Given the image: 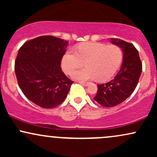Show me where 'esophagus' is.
Returning <instances> with one entry per match:
<instances>
[{"label": "esophagus", "instance_id": "esophagus-1", "mask_svg": "<svg viewBox=\"0 0 157 157\" xmlns=\"http://www.w3.org/2000/svg\"><path fill=\"white\" fill-rule=\"evenodd\" d=\"M79 82H80L81 85H82V86H89V82H83V81H79Z\"/></svg>", "mask_w": 157, "mask_h": 157}]
</instances>
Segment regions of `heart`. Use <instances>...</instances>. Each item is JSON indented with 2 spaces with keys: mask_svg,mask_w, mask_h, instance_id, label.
Masks as SVG:
<instances>
[{
  "mask_svg": "<svg viewBox=\"0 0 157 157\" xmlns=\"http://www.w3.org/2000/svg\"><path fill=\"white\" fill-rule=\"evenodd\" d=\"M122 57L121 48L116 45L83 43L77 46L75 52L69 49L65 52L61 59V67L65 73L70 75L84 62L86 67L73 73L71 77L78 80L96 79L103 82L116 73Z\"/></svg>",
  "mask_w": 157,
  "mask_h": 157,
  "instance_id": "b5f03b06",
  "label": "heart"
}]
</instances>
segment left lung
<instances>
[{
    "instance_id": "8db88e82",
    "label": "left lung",
    "mask_w": 157,
    "mask_h": 157,
    "mask_svg": "<svg viewBox=\"0 0 157 157\" xmlns=\"http://www.w3.org/2000/svg\"><path fill=\"white\" fill-rule=\"evenodd\" d=\"M113 44L121 48L123 53L122 66L113 80L97 85L94 100L104 107H113L125 101L134 92L141 75L142 65L138 51L132 44L117 38H111Z\"/></svg>"
}]
</instances>
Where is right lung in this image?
<instances>
[{"label": "right lung", "mask_w": 157, "mask_h": 157, "mask_svg": "<svg viewBox=\"0 0 157 157\" xmlns=\"http://www.w3.org/2000/svg\"><path fill=\"white\" fill-rule=\"evenodd\" d=\"M68 41L40 36L26 41L20 48L15 71L20 89L27 99L44 109L62 103L73 81L60 67Z\"/></svg>", "instance_id": "obj_1"}]
</instances>
